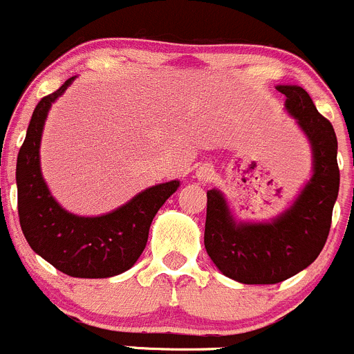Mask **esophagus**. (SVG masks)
I'll list each match as a JSON object with an SVG mask.
<instances>
[{
	"mask_svg": "<svg viewBox=\"0 0 354 354\" xmlns=\"http://www.w3.org/2000/svg\"><path fill=\"white\" fill-rule=\"evenodd\" d=\"M196 176H197V180H201V181L211 180V176H213V167H211L209 164H201L196 171Z\"/></svg>",
	"mask_w": 354,
	"mask_h": 354,
	"instance_id": "obj_1",
	"label": "esophagus"
}]
</instances>
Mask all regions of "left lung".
<instances>
[{
	"label": "left lung",
	"mask_w": 354,
	"mask_h": 354,
	"mask_svg": "<svg viewBox=\"0 0 354 354\" xmlns=\"http://www.w3.org/2000/svg\"><path fill=\"white\" fill-rule=\"evenodd\" d=\"M286 111L313 148V176L295 203L270 222L237 223L220 190H207L204 246L214 266L244 285L281 283L311 266L328 237L339 194L337 136L299 85H277Z\"/></svg>",
	"instance_id": "obj_1"
}]
</instances>
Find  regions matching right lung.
<instances>
[{
	"label": "right lung",
	"instance_id": "obj_1",
	"mask_svg": "<svg viewBox=\"0 0 354 354\" xmlns=\"http://www.w3.org/2000/svg\"><path fill=\"white\" fill-rule=\"evenodd\" d=\"M75 77L36 104L17 157V207L26 241L41 259L71 277H111L131 269L143 253L151 220L180 181L147 188L101 216L68 213L50 196L39 169V141L52 102Z\"/></svg>",
	"mask_w": 354,
	"mask_h": 354
}]
</instances>
